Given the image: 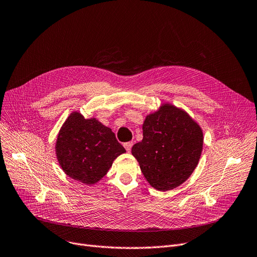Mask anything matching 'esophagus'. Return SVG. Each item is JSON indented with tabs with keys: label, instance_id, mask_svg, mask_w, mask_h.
Masks as SVG:
<instances>
[{
	"label": "esophagus",
	"instance_id": "34e87169",
	"mask_svg": "<svg viewBox=\"0 0 257 257\" xmlns=\"http://www.w3.org/2000/svg\"><path fill=\"white\" fill-rule=\"evenodd\" d=\"M133 145H134V142H133V141H130V142H125L124 145H123V146H124V148H125V150H126L127 152H131Z\"/></svg>",
	"mask_w": 257,
	"mask_h": 257
}]
</instances>
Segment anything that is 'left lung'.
Listing matches in <instances>:
<instances>
[{
	"label": "left lung",
	"mask_w": 257,
	"mask_h": 257,
	"mask_svg": "<svg viewBox=\"0 0 257 257\" xmlns=\"http://www.w3.org/2000/svg\"><path fill=\"white\" fill-rule=\"evenodd\" d=\"M143 139L132 148L143 176L158 191L179 187L199 162L203 133L186 110L162 103L146 117Z\"/></svg>",
	"instance_id": "obj_1"
}]
</instances>
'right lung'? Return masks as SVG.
I'll return each instance as SVG.
<instances>
[{"mask_svg": "<svg viewBox=\"0 0 257 257\" xmlns=\"http://www.w3.org/2000/svg\"><path fill=\"white\" fill-rule=\"evenodd\" d=\"M56 155L66 175L87 186L103 178L114 161L125 153L111 130L97 118L73 111L61 126Z\"/></svg>", "mask_w": 257, "mask_h": 257, "instance_id": "add662e5", "label": "right lung"}]
</instances>
